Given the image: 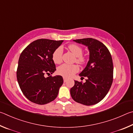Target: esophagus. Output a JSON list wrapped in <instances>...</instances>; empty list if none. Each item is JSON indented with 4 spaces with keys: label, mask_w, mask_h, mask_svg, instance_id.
Returning <instances> with one entry per match:
<instances>
[{
    "label": "esophagus",
    "mask_w": 133,
    "mask_h": 133,
    "mask_svg": "<svg viewBox=\"0 0 133 133\" xmlns=\"http://www.w3.org/2000/svg\"><path fill=\"white\" fill-rule=\"evenodd\" d=\"M63 79H64V82H66V81H67V78L64 77V78H63Z\"/></svg>",
    "instance_id": "obj_1"
}]
</instances>
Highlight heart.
Here are the masks:
<instances>
[{
	"label": "heart",
	"instance_id": "heart-1",
	"mask_svg": "<svg viewBox=\"0 0 133 133\" xmlns=\"http://www.w3.org/2000/svg\"><path fill=\"white\" fill-rule=\"evenodd\" d=\"M68 48L76 57V62L79 64H84L87 62V58L82 55L83 50L79 45L72 44L68 46ZM63 50L61 46H59L52 53V60L55 64H60L62 60ZM79 71V67L76 65L62 64L58 68L57 72L59 75L65 78L72 77Z\"/></svg>",
	"mask_w": 133,
	"mask_h": 133
}]
</instances>
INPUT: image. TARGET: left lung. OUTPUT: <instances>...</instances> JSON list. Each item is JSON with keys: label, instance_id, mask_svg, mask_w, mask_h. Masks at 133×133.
Listing matches in <instances>:
<instances>
[{"label": "left lung", "instance_id": "8db88e82", "mask_svg": "<svg viewBox=\"0 0 133 133\" xmlns=\"http://www.w3.org/2000/svg\"><path fill=\"white\" fill-rule=\"evenodd\" d=\"M74 41L88 46L89 59L79 74L81 78L87 77L86 82L75 81V85L70 90L71 97L79 103L94 105L106 96L112 84V58L108 48L96 39L87 38Z\"/></svg>", "mask_w": 133, "mask_h": 133}]
</instances>
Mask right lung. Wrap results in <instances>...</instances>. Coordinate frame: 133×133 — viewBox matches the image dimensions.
I'll return each mask as SVG.
<instances>
[{"instance_id":"right-lung-1","label":"right lung","mask_w":133,"mask_h":133,"mask_svg":"<svg viewBox=\"0 0 133 133\" xmlns=\"http://www.w3.org/2000/svg\"><path fill=\"white\" fill-rule=\"evenodd\" d=\"M63 40L38 39L30 43L20 55L17 79L23 94L30 101L45 104L53 101L64 82L61 76H50L56 70L52 53Z\"/></svg>"}]
</instances>
